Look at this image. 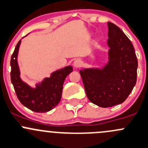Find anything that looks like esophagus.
Segmentation results:
<instances>
[{"label":"esophagus","mask_w":148,"mask_h":148,"mask_svg":"<svg viewBox=\"0 0 148 148\" xmlns=\"http://www.w3.org/2000/svg\"><path fill=\"white\" fill-rule=\"evenodd\" d=\"M82 62L80 60H76L74 61L73 62V66L75 68H78L81 66Z\"/></svg>","instance_id":"esophagus-1"}]
</instances>
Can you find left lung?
Listing matches in <instances>:
<instances>
[{
  "mask_svg": "<svg viewBox=\"0 0 148 148\" xmlns=\"http://www.w3.org/2000/svg\"><path fill=\"white\" fill-rule=\"evenodd\" d=\"M108 61L101 68H82L80 74L88 99L103 108L123 103L137 81V60L124 32L108 22Z\"/></svg>",
  "mask_w": 148,
  "mask_h": 148,
  "instance_id": "left-lung-1",
  "label": "left lung"
}]
</instances>
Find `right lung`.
<instances>
[{
	"label": "right lung",
	"instance_id": "right-lung-1",
	"mask_svg": "<svg viewBox=\"0 0 148 148\" xmlns=\"http://www.w3.org/2000/svg\"><path fill=\"white\" fill-rule=\"evenodd\" d=\"M21 43V39L16 45L11 56V83L18 100L24 106L35 112H47L59 103L64 81L73 71V67L68 65L52 72L49 77H45L42 82L36 83L35 87H32L20 76L18 55Z\"/></svg>",
	"mask_w": 148,
	"mask_h": 148
}]
</instances>
